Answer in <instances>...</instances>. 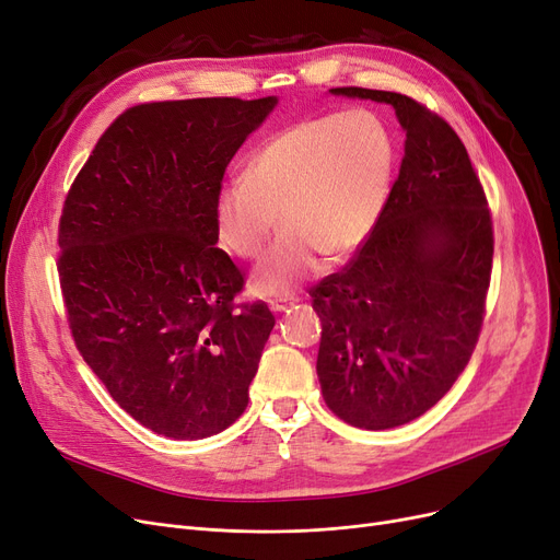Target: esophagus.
I'll use <instances>...</instances> for the list:
<instances>
[{
  "label": "esophagus",
  "instance_id": "esophagus-1",
  "mask_svg": "<svg viewBox=\"0 0 560 560\" xmlns=\"http://www.w3.org/2000/svg\"><path fill=\"white\" fill-rule=\"evenodd\" d=\"M293 302H295V298H277V300H270L267 304H270V308H272L275 313H281V311H285Z\"/></svg>",
  "mask_w": 560,
  "mask_h": 560
}]
</instances>
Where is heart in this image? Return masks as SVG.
<instances>
[{"mask_svg":"<svg viewBox=\"0 0 560 560\" xmlns=\"http://www.w3.org/2000/svg\"><path fill=\"white\" fill-rule=\"evenodd\" d=\"M398 143L371 109L329 112L298 120L267 139L217 194L222 245L258 258L277 214L281 237L252 272L258 298H288L325 258L348 260L375 235L396 180Z\"/></svg>","mask_w":560,"mask_h":560,"instance_id":"obj_1","label":"heart"}]
</instances>
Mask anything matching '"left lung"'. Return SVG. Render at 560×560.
Instances as JSON below:
<instances>
[{
	"label": "left lung",
	"instance_id": "8db88e82",
	"mask_svg": "<svg viewBox=\"0 0 560 560\" xmlns=\"http://www.w3.org/2000/svg\"><path fill=\"white\" fill-rule=\"evenodd\" d=\"M331 93L392 105L407 135L375 235L308 290L323 320L315 371L327 407L354 428L388 430L440 402L474 354L492 214L465 143L440 114L394 91Z\"/></svg>",
	"mask_w": 560,
	"mask_h": 560
}]
</instances>
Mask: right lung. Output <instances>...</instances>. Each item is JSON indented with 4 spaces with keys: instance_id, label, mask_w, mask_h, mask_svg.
I'll use <instances>...</instances> for the list:
<instances>
[{
    "instance_id": "add662e5",
    "label": "right lung",
    "mask_w": 560,
    "mask_h": 560,
    "mask_svg": "<svg viewBox=\"0 0 560 560\" xmlns=\"http://www.w3.org/2000/svg\"><path fill=\"white\" fill-rule=\"evenodd\" d=\"M275 105H135L66 194L57 270L72 340L118 407L172 440L240 419L275 327L265 302L235 304L245 277L214 224L229 162Z\"/></svg>"
}]
</instances>
